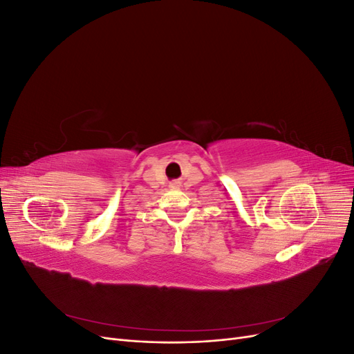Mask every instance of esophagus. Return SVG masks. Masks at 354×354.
<instances>
[{"instance_id":"esophagus-1","label":"esophagus","mask_w":354,"mask_h":354,"mask_svg":"<svg viewBox=\"0 0 354 354\" xmlns=\"http://www.w3.org/2000/svg\"><path fill=\"white\" fill-rule=\"evenodd\" d=\"M178 186H180L178 181H171L169 183V187H178Z\"/></svg>"}]
</instances>
